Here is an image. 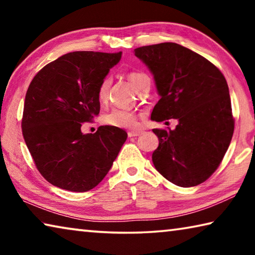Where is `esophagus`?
<instances>
[{
	"label": "esophagus",
	"mask_w": 255,
	"mask_h": 255,
	"mask_svg": "<svg viewBox=\"0 0 255 255\" xmlns=\"http://www.w3.org/2000/svg\"><path fill=\"white\" fill-rule=\"evenodd\" d=\"M141 133V130H130L128 131V137H136L139 136Z\"/></svg>",
	"instance_id": "esophagus-1"
}]
</instances>
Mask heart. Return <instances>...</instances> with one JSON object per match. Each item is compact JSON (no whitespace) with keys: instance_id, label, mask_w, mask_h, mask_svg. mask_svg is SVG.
Wrapping results in <instances>:
<instances>
[{"instance_id":"1","label":"heart","mask_w":255,"mask_h":255,"mask_svg":"<svg viewBox=\"0 0 255 255\" xmlns=\"http://www.w3.org/2000/svg\"><path fill=\"white\" fill-rule=\"evenodd\" d=\"M128 79L131 82L133 88H135L138 92L141 86H143L144 81L148 79V76L146 75L145 73H141V72H131L128 74ZM110 85H111V79L109 76L105 77V79L101 81L100 85H99L98 99L101 102L106 101L108 99ZM105 122L112 127L133 128L137 126V116L133 111L120 109V108H115V109H112L105 116Z\"/></svg>"}]
</instances>
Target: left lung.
Segmentation results:
<instances>
[{
    "label": "left lung",
    "instance_id": "left-lung-1",
    "mask_svg": "<svg viewBox=\"0 0 255 255\" xmlns=\"http://www.w3.org/2000/svg\"><path fill=\"white\" fill-rule=\"evenodd\" d=\"M152 73L158 96L150 119H178L173 130L153 129L158 147L153 164L179 187H195L217 169L234 132L231 97L222 72L175 42L135 49Z\"/></svg>",
    "mask_w": 255,
    "mask_h": 255
}]
</instances>
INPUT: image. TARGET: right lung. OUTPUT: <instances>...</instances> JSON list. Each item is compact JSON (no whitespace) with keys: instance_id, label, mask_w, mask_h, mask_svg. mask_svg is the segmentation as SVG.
<instances>
[{"instance_id":"1","label":"right lung","mask_w":255,"mask_h":255,"mask_svg":"<svg viewBox=\"0 0 255 255\" xmlns=\"http://www.w3.org/2000/svg\"><path fill=\"white\" fill-rule=\"evenodd\" d=\"M122 54L73 51L47 64L30 83L23 138L38 171L55 187L74 192L97 187L126 141L127 132L117 127L81 131L100 112L98 88Z\"/></svg>"}]
</instances>
